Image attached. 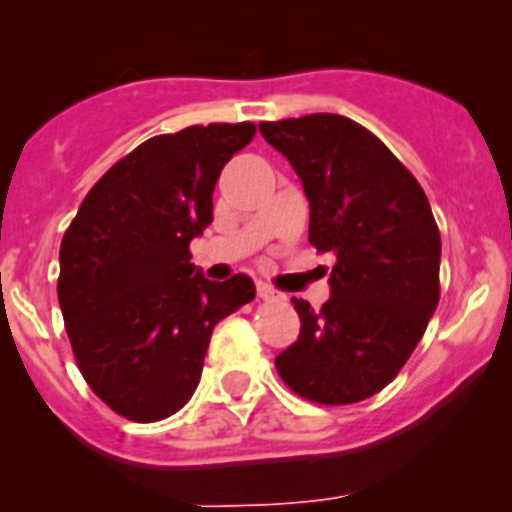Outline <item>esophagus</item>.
Instances as JSON below:
<instances>
[{
    "instance_id": "obj_1",
    "label": "esophagus",
    "mask_w": 512,
    "mask_h": 512,
    "mask_svg": "<svg viewBox=\"0 0 512 512\" xmlns=\"http://www.w3.org/2000/svg\"><path fill=\"white\" fill-rule=\"evenodd\" d=\"M257 297L265 299V302H282V299H285V294L277 292L275 287L265 285V282H260V285H257Z\"/></svg>"
}]
</instances>
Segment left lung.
Returning a JSON list of instances; mask_svg holds the SVG:
<instances>
[{
	"label": "left lung",
	"instance_id": "obj_1",
	"mask_svg": "<svg viewBox=\"0 0 512 512\" xmlns=\"http://www.w3.org/2000/svg\"><path fill=\"white\" fill-rule=\"evenodd\" d=\"M260 133L302 180L309 242L337 257L319 312L292 297L302 329L275 366L304 399L356 404L394 381L436 312L441 232L418 180L352 118L262 121Z\"/></svg>",
	"mask_w": 512,
	"mask_h": 512
}]
</instances>
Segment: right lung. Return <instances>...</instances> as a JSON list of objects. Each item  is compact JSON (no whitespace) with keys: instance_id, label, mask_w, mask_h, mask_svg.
<instances>
[{"instance_id":"add662e5","label":"right lung","mask_w":512,"mask_h":512,"mask_svg":"<svg viewBox=\"0 0 512 512\" xmlns=\"http://www.w3.org/2000/svg\"><path fill=\"white\" fill-rule=\"evenodd\" d=\"M255 123H210L148 138L89 190L59 250V304L91 391L138 423L183 409L220 319L255 282L205 280L190 240L213 223L220 170Z\"/></svg>"}]
</instances>
